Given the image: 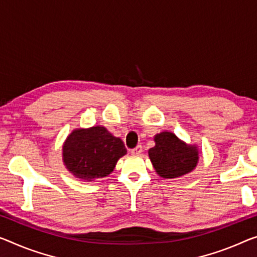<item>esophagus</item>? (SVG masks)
Here are the masks:
<instances>
[{
	"mask_svg": "<svg viewBox=\"0 0 257 257\" xmlns=\"http://www.w3.org/2000/svg\"><path fill=\"white\" fill-rule=\"evenodd\" d=\"M141 153H142V146H137L136 148H133L131 151L132 155H140Z\"/></svg>",
	"mask_w": 257,
	"mask_h": 257,
	"instance_id": "obj_1",
	"label": "esophagus"
}]
</instances>
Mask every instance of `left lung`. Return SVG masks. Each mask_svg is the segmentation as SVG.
Returning a JSON list of instances; mask_svg holds the SVG:
<instances>
[{
	"label": "left lung",
	"mask_w": 257,
	"mask_h": 257,
	"mask_svg": "<svg viewBox=\"0 0 257 257\" xmlns=\"http://www.w3.org/2000/svg\"><path fill=\"white\" fill-rule=\"evenodd\" d=\"M154 141L155 146L149 149L148 155L156 173L162 178H179L192 172L199 163L197 145L186 144L175 133H157Z\"/></svg>",
	"instance_id": "obj_1"
}]
</instances>
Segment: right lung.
Returning a JSON list of instances; mask_svg holds the SVG:
<instances>
[{
    "mask_svg": "<svg viewBox=\"0 0 257 257\" xmlns=\"http://www.w3.org/2000/svg\"><path fill=\"white\" fill-rule=\"evenodd\" d=\"M126 153L123 141L98 125L74 128L63 144L62 159L71 175L93 181L109 176Z\"/></svg>",
    "mask_w": 257,
    "mask_h": 257,
    "instance_id": "right-lung-1",
    "label": "right lung"
}]
</instances>
